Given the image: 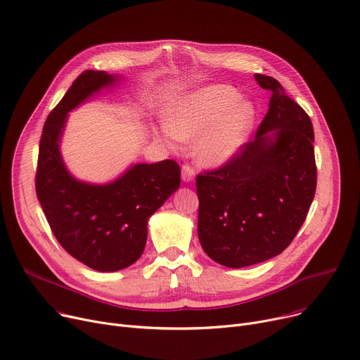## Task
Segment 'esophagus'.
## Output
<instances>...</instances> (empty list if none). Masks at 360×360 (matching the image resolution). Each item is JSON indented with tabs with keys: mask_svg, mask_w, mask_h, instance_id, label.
Listing matches in <instances>:
<instances>
[{
	"mask_svg": "<svg viewBox=\"0 0 360 360\" xmlns=\"http://www.w3.org/2000/svg\"><path fill=\"white\" fill-rule=\"evenodd\" d=\"M181 176L184 182H193L195 179V171L189 165H184Z\"/></svg>",
	"mask_w": 360,
	"mask_h": 360,
	"instance_id": "1",
	"label": "esophagus"
}]
</instances>
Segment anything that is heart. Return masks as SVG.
Segmentation results:
<instances>
[{
	"instance_id": "obj_1",
	"label": "heart",
	"mask_w": 360,
	"mask_h": 360,
	"mask_svg": "<svg viewBox=\"0 0 360 360\" xmlns=\"http://www.w3.org/2000/svg\"><path fill=\"white\" fill-rule=\"evenodd\" d=\"M256 122V107L229 85H208L175 100L160 124V137L176 149L195 140V156L205 167L217 169L242 150Z\"/></svg>"
}]
</instances>
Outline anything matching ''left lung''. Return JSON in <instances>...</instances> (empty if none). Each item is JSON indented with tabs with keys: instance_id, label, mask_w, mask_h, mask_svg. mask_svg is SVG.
I'll list each match as a JSON object with an SVG mask.
<instances>
[{
	"instance_id": "left-lung-1",
	"label": "left lung",
	"mask_w": 360,
	"mask_h": 360,
	"mask_svg": "<svg viewBox=\"0 0 360 360\" xmlns=\"http://www.w3.org/2000/svg\"><path fill=\"white\" fill-rule=\"evenodd\" d=\"M255 79L271 91L255 140L220 169L197 178L200 243L227 268L282 253L316 194L313 123L276 79L259 74Z\"/></svg>"
}]
</instances>
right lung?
I'll return each mask as SVG.
<instances>
[{
	"label": "right lung",
	"instance_id": "right-lung-1",
	"mask_svg": "<svg viewBox=\"0 0 360 360\" xmlns=\"http://www.w3.org/2000/svg\"><path fill=\"white\" fill-rule=\"evenodd\" d=\"M124 79L85 70L47 117L39 146L36 193L58 242L88 268L115 272L141 256L148 223L181 185L175 160L133 163L115 179L94 184L70 174L60 152L69 112Z\"/></svg>",
	"mask_w": 360,
	"mask_h": 360
}]
</instances>
